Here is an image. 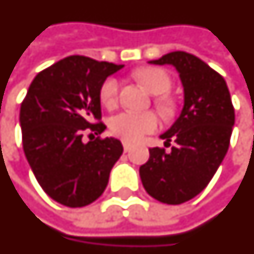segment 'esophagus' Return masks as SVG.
<instances>
[{
  "mask_svg": "<svg viewBox=\"0 0 254 254\" xmlns=\"http://www.w3.org/2000/svg\"><path fill=\"white\" fill-rule=\"evenodd\" d=\"M123 149H125L126 153H128V151H131V149H132V145L125 140V142H123Z\"/></svg>",
  "mask_w": 254,
  "mask_h": 254,
  "instance_id": "obj_1",
  "label": "esophagus"
}]
</instances>
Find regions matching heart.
I'll return each instance as SVG.
<instances>
[{
    "label": "heart",
    "mask_w": 254,
    "mask_h": 254,
    "mask_svg": "<svg viewBox=\"0 0 254 254\" xmlns=\"http://www.w3.org/2000/svg\"><path fill=\"white\" fill-rule=\"evenodd\" d=\"M135 77L139 79L147 90L158 94L155 97V104L165 118H172L176 114L177 104L175 99L166 93L172 86V78L169 73L161 67H140L135 71ZM119 96V81L109 77L101 84L100 88V101L105 108H114L118 104ZM160 126L158 115L153 111L146 112H132L125 111L115 115L109 122L111 132L127 142H138L146 134H151Z\"/></svg>",
    "instance_id": "obj_1"
}]
</instances>
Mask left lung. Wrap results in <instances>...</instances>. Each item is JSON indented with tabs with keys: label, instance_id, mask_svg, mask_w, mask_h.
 Instances as JSON below:
<instances>
[{
	"label": "left lung",
	"instance_id": "left-lung-1",
	"mask_svg": "<svg viewBox=\"0 0 254 254\" xmlns=\"http://www.w3.org/2000/svg\"><path fill=\"white\" fill-rule=\"evenodd\" d=\"M172 64L184 86L180 116L161 135L172 151L150 149L149 161L139 168L142 184L155 200L181 204L193 199L208 186L230 145L234 107L221 74L192 54L173 51L150 61Z\"/></svg>",
	"mask_w": 254,
	"mask_h": 254
}]
</instances>
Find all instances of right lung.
<instances>
[{
	"label": "right lung",
	"mask_w": 254,
	"mask_h": 254,
	"mask_svg": "<svg viewBox=\"0 0 254 254\" xmlns=\"http://www.w3.org/2000/svg\"><path fill=\"white\" fill-rule=\"evenodd\" d=\"M122 67L71 55L44 68L29 85L20 108L24 153L40 187L61 204L75 208L99 199L123 153L115 138L82 140L85 131L97 135L105 129L100 88Z\"/></svg>",
	"instance_id": "right-lung-1"
}]
</instances>
